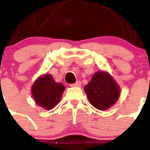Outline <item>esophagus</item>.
Wrapping results in <instances>:
<instances>
[{
	"label": "esophagus",
	"instance_id": "34e87169",
	"mask_svg": "<svg viewBox=\"0 0 150 150\" xmlns=\"http://www.w3.org/2000/svg\"><path fill=\"white\" fill-rule=\"evenodd\" d=\"M71 87H80L81 86V82L80 81H77L76 83H73V84H71Z\"/></svg>",
	"mask_w": 150,
	"mask_h": 150
}]
</instances>
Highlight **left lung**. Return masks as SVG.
I'll list each match as a JSON object with an SVG mask.
<instances>
[{"mask_svg":"<svg viewBox=\"0 0 150 150\" xmlns=\"http://www.w3.org/2000/svg\"><path fill=\"white\" fill-rule=\"evenodd\" d=\"M90 104L97 110H105L116 103L120 96V88L106 71H97L84 87Z\"/></svg>","mask_w":150,"mask_h":150,"instance_id":"obj_1","label":"left lung"}]
</instances>
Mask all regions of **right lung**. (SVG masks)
<instances>
[{
  "label": "right lung",
  "instance_id": "add662e5",
  "mask_svg": "<svg viewBox=\"0 0 150 150\" xmlns=\"http://www.w3.org/2000/svg\"><path fill=\"white\" fill-rule=\"evenodd\" d=\"M65 86L55 82L50 74H45L36 79L31 87V94L35 103L45 110H52L60 101Z\"/></svg>",
  "mask_w": 150,
  "mask_h": 150
}]
</instances>
